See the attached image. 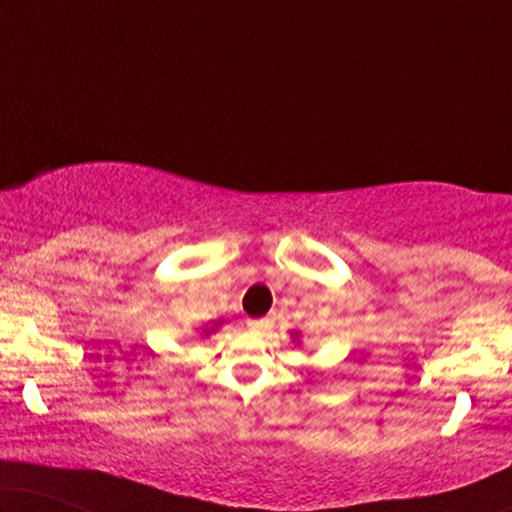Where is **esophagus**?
Returning <instances> with one entry per match:
<instances>
[{"mask_svg": "<svg viewBox=\"0 0 512 512\" xmlns=\"http://www.w3.org/2000/svg\"><path fill=\"white\" fill-rule=\"evenodd\" d=\"M270 321L268 319H249L247 326L251 328V331H263V328H268Z\"/></svg>", "mask_w": 512, "mask_h": 512, "instance_id": "esophagus-1", "label": "esophagus"}]
</instances>
